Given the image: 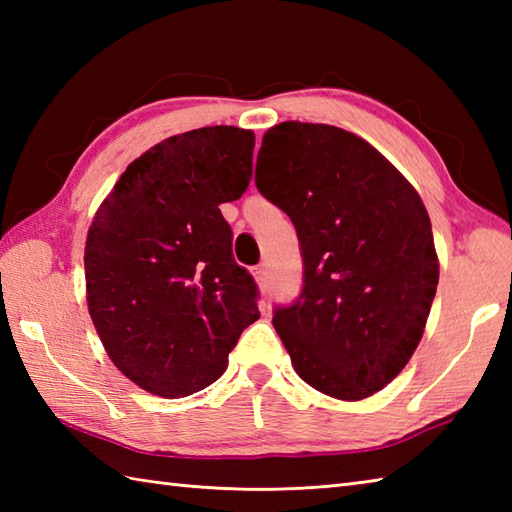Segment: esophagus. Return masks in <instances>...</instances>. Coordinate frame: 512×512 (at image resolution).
<instances>
[{"mask_svg":"<svg viewBox=\"0 0 512 512\" xmlns=\"http://www.w3.org/2000/svg\"><path fill=\"white\" fill-rule=\"evenodd\" d=\"M255 279L259 281V284L262 286H266V281H268V270H266V266L262 264V266H255Z\"/></svg>","mask_w":512,"mask_h":512,"instance_id":"esophagus-1","label":"esophagus"}]
</instances>
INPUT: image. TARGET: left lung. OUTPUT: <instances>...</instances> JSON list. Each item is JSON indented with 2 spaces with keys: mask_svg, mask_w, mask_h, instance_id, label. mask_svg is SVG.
Returning a JSON list of instances; mask_svg holds the SVG:
<instances>
[{
  "mask_svg": "<svg viewBox=\"0 0 512 512\" xmlns=\"http://www.w3.org/2000/svg\"><path fill=\"white\" fill-rule=\"evenodd\" d=\"M255 184L295 224L303 286L273 310L295 372L361 400L391 383L422 339L438 288L431 220L385 156L334 125L268 129Z\"/></svg>",
  "mask_w": 512,
  "mask_h": 512,
  "instance_id": "left-lung-1",
  "label": "left lung"
}]
</instances>
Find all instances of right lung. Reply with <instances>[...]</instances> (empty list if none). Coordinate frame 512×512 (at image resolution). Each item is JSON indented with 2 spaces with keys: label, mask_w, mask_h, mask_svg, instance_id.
Returning <instances> with one entry per match:
<instances>
[{
  "label": "right lung",
  "mask_w": 512,
  "mask_h": 512,
  "mask_svg": "<svg viewBox=\"0 0 512 512\" xmlns=\"http://www.w3.org/2000/svg\"><path fill=\"white\" fill-rule=\"evenodd\" d=\"M253 147V132L226 125L162 140L125 169L90 226V317L107 356L149 394L215 383L259 319V288L220 211L248 189Z\"/></svg>",
  "instance_id": "1"
}]
</instances>
